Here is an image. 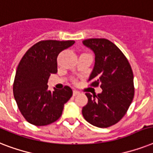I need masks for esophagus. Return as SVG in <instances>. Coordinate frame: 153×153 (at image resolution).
Masks as SVG:
<instances>
[{
  "label": "esophagus",
  "mask_w": 153,
  "mask_h": 153,
  "mask_svg": "<svg viewBox=\"0 0 153 153\" xmlns=\"http://www.w3.org/2000/svg\"><path fill=\"white\" fill-rule=\"evenodd\" d=\"M79 92L77 91H73V96H76L77 94H79Z\"/></svg>",
  "instance_id": "1"
}]
</instances>
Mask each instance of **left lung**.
Wrapping results in <instances>:
<instances>
[{
	"label": "left lung",
	"mask_w": 153,
	"mask_h": 153,
	"mask_svg": "<svg viewBox=\"0 0 153 153\" xmlns=\"http://www.w3.org/2000/svg\"><path fill=\"white\" fill-rule=\"evenodd\" d=\"M82 44L95 55L94 67L88 81L91 86L102 89L98 95L86 94L88 102L82 108V115L91 125L107 128L125 116L133 101V71L122 51L108 39H88Z\"/></svg>",
	"instance_id": "left-lung-1"
}]
</instances>
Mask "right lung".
Segmentation results:
<instances>
[{
  "label": "right lung",
  "mask_w": 153,
  "mask_h": 153,
  "mask_svg": "<svg viewBox=\"0 0 153 153\" xmlns=\"http://www.w3.org/2000/svg\"><path fill=\"white\" fill-rule=\"evenodd\" d=\"M74 44V40H42L31 47L19 62L13 94L20 113L29 123L47 126L62 115L72 90L65 86L62 90L49 91L48 81L51 74L57 73L59 54Z\"/></svg>",
  "instance_id": "obj_1"
}]
</instances>
